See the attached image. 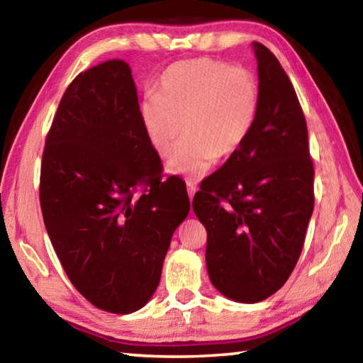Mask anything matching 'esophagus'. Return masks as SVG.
<instances>
[{
	"label": "esophagus",
	"instance_id": "esophagus-1",
	"mask_svg": "<svg viewBox=\"0 0 363 363\" xmlns=\"http://www.w3.org/2000/svg\"><path fill=\"white\" fill-rule=\"evenodd\" d=\"M187 192H189L190 201H192V200H194V195H195V192H196V186H195V184H194L192 181H187Z\"/></svg>",
	"mask_w": 363,
	"mask_h": 363
}]
</instances>
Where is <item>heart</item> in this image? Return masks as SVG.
<instances>
[{
	"label": "heart",
	"instance_id": "1",
	"mask_svg": "<svg viewBox=\"0 0 363 363\" xmlns=\"http://www.w3.org/2000/svg\"><path fill=\"white\" fill-rule=\"evenodd\" d=\"M158 93L140 104L147 139L167 158L171 173L201 177L218 160L242 150L261 107L259 79L250 69L220 60L190 59L169 65L158 78Z\"/></svg>",
	"mask_w": 363,
	"mask_h": 363
}]
</instances>
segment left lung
Here are the masks:
<instances>
[{
    "instance_id": "left-lung-1",
    "label": "left lung",
    "mask_w": 363,
    "mask_h": 363,
    "mask_svg": "<svg viewBox=\"0 0 363 363\" xmlns=\"http://www.w3.org/2000/svg\"><path fill=\"white\" fill-rule=\"evenodd\" d=\"M253 48L261 86L256 126L192 201L206 229L211 284L238 303H259L285 285L314 211L303 108L277 57L261 43Z\"/></svg>"
}]
</instances>
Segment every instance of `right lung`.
I'll return each instance as SVG.
<instances>
[{"label": "right lung", "mask_w": 363, "mask_h": 363, "mask_svg": "<svg viewBox=\"0 0 363 363\" xmlns=\"http://www.w3.org/2000/svg\"><path fill=\"white\" fill-rule=\"evenodd\" d=\"M40 203L67 277L91 304L112 314L147 304L190 201L182 179H162L123 60L67 88L43 150Z\"/></svg>", "instance_id": "1"}]
</instances>
